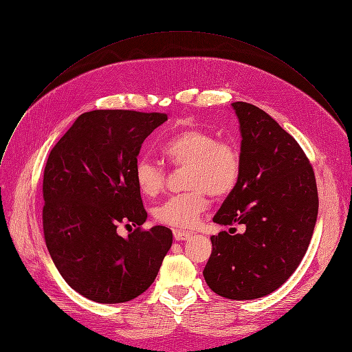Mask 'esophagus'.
<instances>
[{
    "label": "esophagus",
    "mask_w": 352,
    "mask_h": 352,
    "mask_svg": "<svg viewBox=\"0 0 352 352\" xmlns=\"http://www.w3.org/2000/svg\"><path fill=\"white\" fill-rule=\"evenodd\" d=\"M173 233H174V238H175V241H186V239H190V236H191V232H188V230L174 229V230H173Z\"/></svg>",
    "instance_id": "1"
}]
</instances>
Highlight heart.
Listing matches in <instances>:
<instances>
[{"mask_svg": "<svg viewBox=\"0 0 352 352\" xmlns=\"http://www.w3.org/2000/svg\"><path fill=\"white\" fill-rule=\"evenodd\" d=\"M160 153L175 167H186L184 186L188 191L171 195L154 209L157 222L174 228L194 226L215 198L229 195L239 182L242 157L239 148L228 140L202 129H185L170 135ZM134 179L140 192L155 197L166 184V171L147 157L134 164Z\"/></svg>", "mask_w": 352, "mask_h": 352, "instance_id": "b5f03b06", "label": "heart"}]
</instances>
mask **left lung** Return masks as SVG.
I'll use <instances>...</instances> for the list:
<instances>
[{"label": "left lung", "instance_id": "8db88e82", "mask_svg": "<svg viewBox=\"0 0 352 352\" xmlns=\"http://www.w3.org/2000/svg\"><path fill=\"white\" fill-rule=\"evenodd\" d=\"M232 106L241 123L242 173L214 222L245 225V232L210 236L204 277L222 297L252 300L278 289L300 265L316 226L318 194L296 140L262 109Z\"/></svg>", "mask_w": 352, "mask_h": 352}]
</instances>
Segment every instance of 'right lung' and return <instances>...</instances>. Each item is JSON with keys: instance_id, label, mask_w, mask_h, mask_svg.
<instances>
[{"instance_id": "obj_1", "label": "right lung", "mask_w": 352, "mask_h": 352, "mask_svg": "<svg viewBox=\"0 0 352 352\" xmlns=\"http://www.w3.org/2000/svg\"><path fill=\"white\" fill-rule=\"evenodd\" d=\"M164 113L93 110L51 150L42 182L46 248L65 282L89 300L126 302L144 293L173 245L166 226L148 230L134 164ZM133 224L127 239L116 233Z\"/></svg>"}]
</instances>
